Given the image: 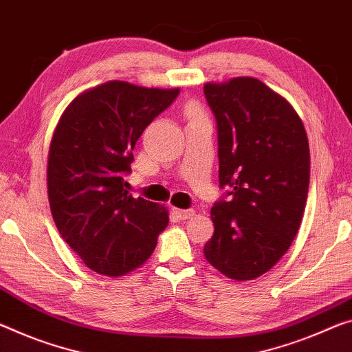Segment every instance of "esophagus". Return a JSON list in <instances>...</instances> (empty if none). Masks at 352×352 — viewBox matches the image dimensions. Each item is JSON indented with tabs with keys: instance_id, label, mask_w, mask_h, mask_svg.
<instances>
[{
	"instance_id": "1",
	"label": "esophagus",
	"mask_w": 352,
	"mask_h": 352,
	"mask_svg": "<svg viewBox=\"0 0 352 352\" xmlns=\"http://www.w3.org/2000/svg\"><path fill=\"white\" fill-rule=\"evenodd\" d=\"M176 215L179 220H188L195 215L193 209H176Z\"/></svg>"
}]
</instances>
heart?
I'll return each mask as SVG.
<instances>
[{"instance_id": "heart-1", "label": "heart", "mask_w": 352, "mask_h": 352, "mask_svg": "<svg viewBox=\"0 0 352 352\" xmlns=\"http://www.w3.org/2000/svg\"><path fill=\"white\" fill-rule=\"evenodd\" d=\"M187 115H188V118H192V116H198V110L195 107H188L187 108Z\"/></svg>"}]
</instances>
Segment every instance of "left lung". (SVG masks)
<instances>
[{
  "label": "left lung",
  "mask_w": 352,
  "mask_h": 352,
  "mask_svg": "<svg viewBox=\"0 0 352 352\" xmlns=\"http://www.w3.org/2000/svg\"><path fill=\"white\" fill-rule=\"evenodd\" d=\"M217 121L219 181L230 201L210 209L204 256L228 278L261 277L299 231L310 182V148L293 105L253 77L206 83Z\"/></svg>",
  "instance_id": "obj_1"
}]
</instances>
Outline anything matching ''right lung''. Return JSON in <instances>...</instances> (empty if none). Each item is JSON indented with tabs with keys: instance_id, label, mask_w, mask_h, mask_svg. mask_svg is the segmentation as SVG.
I'll list each match as a JSON object with an SVG mask.
<instances>
[{
	"instance_id": "1",
	"label": "right lung",
	"mask_w": 352,
	"mask_h": 352,
	"mask_svg": "<svg viewBox=\"0 0 352 352\" xmlns=\"http://www.w3.org/2000/svg\"><path fill=\"white\" fill-rule=\"evenodd\" d=\"M179 88H143L120 80L78 94L59 118L47 165L56 228L91 270L132 272L153 255L168 210L127 192L132 151Z\"/></svg>"
}]
</instances>
